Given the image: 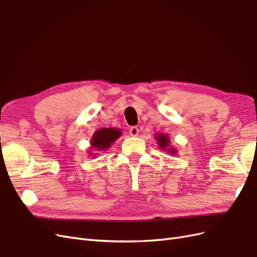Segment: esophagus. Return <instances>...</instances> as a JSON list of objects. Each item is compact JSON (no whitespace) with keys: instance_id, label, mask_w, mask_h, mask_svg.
I'll return each mask as SVG.
<instances>
[{"instance_id":"esophagus-1","label":"esophagus","mask_w":257,"mask_h":257,"mask_svg":"<svg viewBox=\"0 0 257 257\" xmlns=\"http://www.w3.org/2000/svg\"><path fill=\"white\" fill-rule=\"evenodd\" d=\"M138 133H139V128H138L137 126H132V127L130 128V134H131V136H133V137L138 136Z\"/></svg>"}]
</instances>
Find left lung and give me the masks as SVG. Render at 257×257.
<instances>
[{
    "mask_svg": "<svg viewBox=\"0 0 257 257\" xmlns=\"http://www.w3.org/2000/svg\"><path fill=\"white\" fill-rule=\"evenodd\" d=\"M155 139H157V143L159 145V147L163 150H167L168 153L170 154H176L177 150H175L174 148L169 147V137L167 135L164 134H158L155 136Z\"/></svg>",
    "mask_w": 257,
    "mask_h": 257,
    "instance_id": "8db88e82",
    "label": "left lung"
}]
</instances>
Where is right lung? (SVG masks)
<instances>
[{
  "instance_id": "obj_1",
  "label": "right lung",
  "mask_w": 257,
  "mask_h": 257,
  "mask_svg": "<svg viewBox=\"0 0 257 257\" xmlns=\"http://www.w3.org/2000/svg\"><path fill=\"white\" fill-rule=\"evenodd\" d=\"M121 131L116 128H100L97 130L94 134L92 136L91 139V147L93 150L100 151V150H106L111 146V144L118 139L121 136ZM90 155L95 157V153L92 154V152H89Z\"/></svg>"
}]
</instances>
